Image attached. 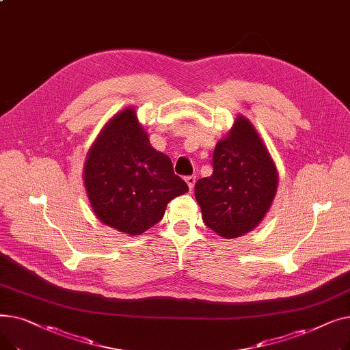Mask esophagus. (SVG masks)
<instances>
[{"mask_svg":"<svg viewBox=\"0 0 350 350\" xmlns=\"http://www.w3.org/2000/svg\"><path fill=\"white\" fill-rule=\"evenodd\" d=\"M186 183H187V186H189V189H190V191L194 189V185H196V176H187L186 178Z\"/></svg>","mask_w":350,"mask_h":350,"instance_id":"esophagus-1","label":"esophagus"}]
</instances>
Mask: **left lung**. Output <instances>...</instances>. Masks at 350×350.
<instances>
[{"instance_id":"8db88e82","label":"left lung","mask_w":350,"mask_h":350,"mask_svg":"<svg viewBox=\"0 0 350 350\" xmlns=\"http://www.w3.org/2000/svg\"><path fill=\"white\" fill-rule=\"evenodd\" d=\"M278 187L275 163L252 123L237 116L213 154V174L196 183L206 226L223 238L241 237L261 223Z\"/></svg>"}]
</instances>
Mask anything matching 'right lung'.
<instances>
[{
    "mask_svg": "<svg viewBox=\"0 0 350 350\" xmlns=\"http://www.w3.org/2000/svg\"><path fill=\"white\" fill-rule=\"evenodd\" d=\"M83 181L96 217L129 235L157 224L169 201L189 191L170 157L152 147L133 107L110 119L92 144Z\"/></svg>",
    "mask_w": 350,
    "mask_h": 350,
    "instance_id": "obj_1",
    "label": "right lung"
}]
</instances>
